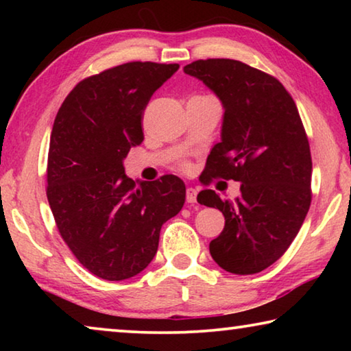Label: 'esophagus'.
<instances>
[{
  "mask_svg": "<svg viewBox=\"0 0 351 351\" xmlns=\"http://www.w3.org/2000/svg\"><path fill=\"white\" fill-rule=\"evenodd\" d=\"M186 199H187V203L193 204L195 201H197V189L187 187V190H186Z\"/></svg>",
  "mask_w": 351,
  "mask_h": 351,
  "instance_id": "34e87169",
  "label": "esophagus"
}]
</instances>
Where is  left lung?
I'll return each mask as SVG.
<instances>
[{
  "label": "left lung",
  "instance_id": "obj_1",
  "mask_svg": "<svg viewBox=\"0 0 351 351\" xmlns=\"http://www.w3.org/2000/svg\"><path fill=\"white\" fill-rule=\"evenodd\" d=\"M223 105L221 141L207 175L241 182L240 197L204 189L198 203L217 207L224 229L210 241L212 258L232 274H257L282 257L311 204L310 144L293 97L274 77L230 58L184 66Z\"/></svg>",
  "mask_w": 351,
  "mask_h": 351
}]
</instances>
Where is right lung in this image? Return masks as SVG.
<instances>
[{
	"label": "right lung",
	"instance_id": "add662e5",
	"mask_svg": "<svg viewBox=\"0 0 351 351\" xmlns=\"http://www.w3.org/2000/svg\"><path fill=\"white\" fill-rule=\"evenodd\" d=\"M180 64L132 62L77 83L58 110L47 156V201L75 258L100 278L125 280L158 251L162 224L182 209L173 175L136 184L123 159L144 141L142 114Z\"/></svg>",
	"mask_w": 351,
	"mask_h": 351
}]
</instances>
